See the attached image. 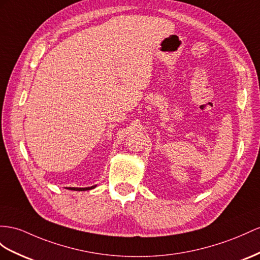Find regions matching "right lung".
<instances>
[{
	"instance_id": "add662e5",
	"label": "right lung",
	"mask_w": 260,
	"mask_h": 260,
	"mask_svg": "<svg viewBox=\"0 0 260 260\" xmlns=\"http://www.w3.org/2000/svg\"><path fill=\"white\" fill-rule=\"evenodd\" d=\"M95 185H92V187H88V188H68L69 190H75V191H86V190H91L94 188Z\"/></svg>"
}]
</instances>
